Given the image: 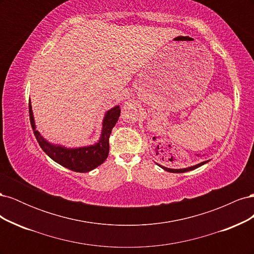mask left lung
Instances as JSON below:
<instances>
[{
    "label": "left lung",
    "mask_w": 254,
    "mask_h": 254,
    "mask_svg": "<svg viewBox=\"0 0 254 254\" xmlns=\"http://www.w3.org/2000/svg\"><path fill=\"white\" fill-rule=\"evenodd\" d=\"M205 162H202V163H200V164H197V165H195V166H190V167H188V168H182V170H172V168H167V167H164V166H161L163 168V170H165L166 172H170V173H186V172H189V171H193V170H195V168H197V167H199V166H201V165H203Z\"/></svg>",
    "instance_id": "1"
}]
</instances>
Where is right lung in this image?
Wrapping results in <instances>:
<instances>
[{"label":"right lung","instance_id":"obj_1","mask_svg":"<svg viewBox=\"0 0 254 254\" xmlns=\"http://www.w3.org/2000/svg\"><path fill=\"white\" fill-rule=\"evenodd\" d=\"M28 109L30 125H32L33 131L38 143H39L42 150L51 159L55 161V162L68 168V170L77 173L90 172L105 162V160L109 155V137L112 128L117 124L121 114V108L119 106L114 107V108L106 113V117L103 122V131L101 140L98 141V143H96L95 145L88 146V147L75 149H67L61 147V146H55L45 141L40 135V133L36 130L30 103L28 104Z\"/></svg>","mask_w":254,"mask_h":254}]
</instances>
